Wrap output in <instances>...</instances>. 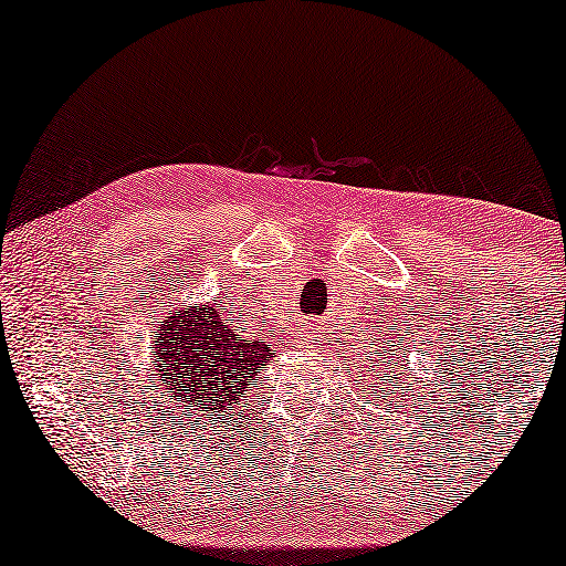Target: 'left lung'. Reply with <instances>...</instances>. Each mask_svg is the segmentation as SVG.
<instances>
[{"label": "left lung", "instance_id": "8db88e82", "mask_svg": "<svg viewBox=\"0 0 566 566\" xmlns=\"http://www.w3.org/2000/svg\"><path fill=\"white\" fill-rule=\"evenodd\" d=\"M386 359H388V356H386ZM399 367H401L399 361H396V359H388V361H386V378L391 380V369H399Z\"/></svg>", "mask_w": 566, "mask_h": 566}]
</instances>
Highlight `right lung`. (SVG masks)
I'll return each mask as SVG.
<instances>
[{
  "mask_svg": "<svg viewBox=\"0 0 566 566\" xmlns=\"http://www.w3.org/2000/svg\"><path fill=\"white\" fill-rule=\"evenodd\" d=\"M154 361H157L159 405L205 420V415L223 412L237 405L239 396L255 378L258 367L271 359L261 340H239L212 305H188L165 316L154 335Z\"/></svg>",
  "mask_w": 566,
  "mask_h": 566,
  "instance_id": "1",
  "label": "right lung"
}]
</instances>
